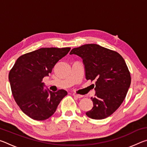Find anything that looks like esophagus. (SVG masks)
I'll return each instance as SVG.
<instances>
[{
    "instance_id": "esophagus-1",
    "label": "esophagus",
    "mask_w": 147,
    "mask_h": 147,
    "mask_svg": "<svg viewBox=\"0 0 147 147\" xmlns=\"http://www.w3.org/2000/svg\"><path fill=\"white\" fill-rule=\"evenodd\" d=\"M73 95L75 96V97L78 98H81L84 97V95H82V94H73Z\"/></svg>"
}]
</instances>
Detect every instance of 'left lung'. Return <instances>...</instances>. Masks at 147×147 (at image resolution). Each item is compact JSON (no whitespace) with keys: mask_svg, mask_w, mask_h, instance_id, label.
<instances>
[{"mask_svg":"<svg viewBox=\"0 0 147 147\" xmlns=\"http://www.w3.org/2000/svg\"><path fill=\"white\" fill-rule=\"evenodd\" d=\"M70 54L81 57L85 65L86 79L96 91L91 97L93 107L86 112L89 118L100 120L110 116L123 103L131 84L126 62L116 51L96 44H87L73 49Z\"/></svg>","mask_w":147,"mask_h":147,"instance_id":"left-lung-1","label":"left lung"}]
</instances>
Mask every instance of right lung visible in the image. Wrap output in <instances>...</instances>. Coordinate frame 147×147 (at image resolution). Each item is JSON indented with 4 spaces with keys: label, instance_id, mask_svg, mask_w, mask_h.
I'll list each match as a JSON object with an SVG mask.
<instances>
[{
    "label": "right lung",
    "instance_id": "1",
    "mask_svg": "<svg viewBox=\"0 0 147 147\" xmlns=\"http://www.w3.org/2000/svg\"><path fill=\"white\" fill-rule=\"evenodd\" d=\"M66 48H41L19 57L9 73L11 93L17 105L29 117L44 121L53 115L67 92L45 90L42 82L59 59L70 51Z\"/></svg>",
    "mask_w": 147,
    "mask_h": 147
}]
</instances>
